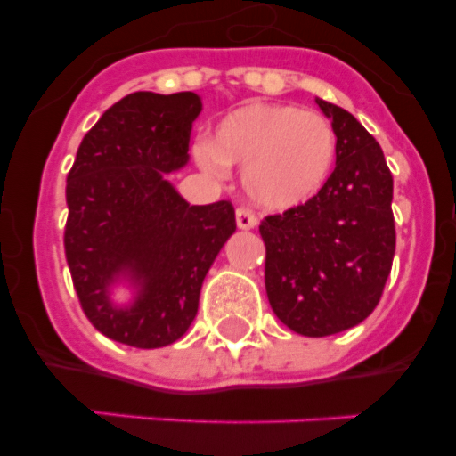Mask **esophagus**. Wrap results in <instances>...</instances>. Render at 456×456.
<instances>
[{
	"label": "esophagus",
	"instance_id": "obj_1",
	"mask_svg": "<svg viewBox=\"0 0 456 456\" xmlns=\"http://www.w3.org/2000/svg\"><path fill=\"white\" fill-rule=\"evenodd\" d=\"M235 221H237V228H240V231H253V228L257 225L256 215H253L251 209H244V208L237 209Z\"/></svg>",
	"mask_w": 456,
	"mask_h": 456
}]
</instances>
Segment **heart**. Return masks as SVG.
Segmentation results:
<instances>
[{"label":"heart","mask_w":456,"mask_h":456,"mask_svg":"<svg viewBox=\"0 0 456 456\" xmlns=\"http://www.w3.org/2000/svg\"><path fill=\"white\" fill-rule=\"evenodd\" d=\"M331 123L294 104L248 102L225 114L196 162L221 178L225 167L241 168V191L267 212H288L313 200L336 164Z\"/></svg>","instance_id":"heart-1"}]
</instances>
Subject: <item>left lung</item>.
I'll return each instance as SVG.
<instances>
[{
  "label": "left lung",
  "mask_w": 456,
  "mask_h": 456,
  "mask_svg": "<svg viewBox=\"0 0 456 456\" xmlns=\"http://www.w3.org/2000/svg\"><path fill=\"white\" fill-rule=\"evenodd\" d=\"M336 132V168L301 208L260 224L265 288L294 333L324 338L377 308L395 256L393 175L384 151L349 111L315 98Z\"/></svg>",
  "instance_id": "1"
}]
</instances>
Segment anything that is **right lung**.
<instances>
[{
  "mask_svg": "<svg viewBox=\"0 0 456 456\" xmlns=\"http://www.w3.org/2000/svg\"><path fill=\"white\" fill-rule=\"evenodd\" d=\"M200 111L191 91L130 93L86 132L68 173L63 244L79 304L102 336L136 349L187 333L237 228L228 200L189 205L167 178L189 164Z\"/></svg>",
  "mask_w": 456,
  "mask_h": 456,
  "instance_id": "1",
  "label": "right lung"
}]
</instances>
